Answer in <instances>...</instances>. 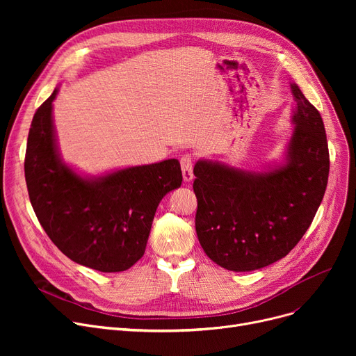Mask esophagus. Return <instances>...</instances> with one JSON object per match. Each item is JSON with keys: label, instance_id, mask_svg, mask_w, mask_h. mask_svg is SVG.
<instances>
[{"label": "esophagus", "instance_id": "34e87169", "mask_svg": "<svg viewBox=\"0 0 356 356\" xmlns=\"http://www.w3.org/2000/svg\"><path fill=\"white\" fill-rule=\"evenodd\" d=\"M181 165V173H183V180L186 183H191L193 180V160L191 156H183L180 160Z\"/></svg>", "mask_w": 356, "mask_h": 356}]
</instances>
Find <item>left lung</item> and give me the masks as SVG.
Masks as SVG:
<instances>
[{
  "label": "left lung",
  "mask_w": 356,
  "mask_h": 356,
  "mask_svg": "<svg viewBox=\"0 0 356 356\" xmlns=\"http://www.w3.org/2000/svg\"><path fill=\"white\" fill-rule=\"evenodd\" d=\"M291 134L280 161L244 170L200 159L193 168L196 234L207 255L229 271H254L284 258L319 209L329 177L322 117L296 83Z\"/></svg>",
  "instance_id": "left-lung-1"
}]
</instances>
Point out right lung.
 I'll return each mask as SVG.
<instances>
[{
    "label": "right lung",
    "mask_w": 356,
    "mask_h": 356,
    "mask_svg": "<svg viewBox=\"0 0 356 356\" xmlns=\"http://www.w3.org/2000/svg\"><path fill=\"white\" fill-rule=\"evenodd\" d=\"M59 88L35 111L24 173L40 225L66 257L102 273H120L144 255L160 200L181 184L176 159L79 173L63 161L53 121Z\"/></svg>",
    "instance_id": "right-lung-1"
}]
</instances>
